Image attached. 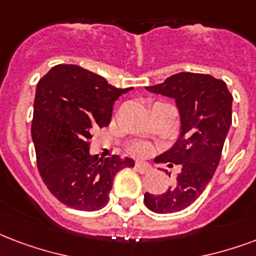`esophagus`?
Wrapping results in <instances>:
<instances>
[{
  "mask_svg": "<svg viewBox=\"0 0 256 256\" xmlns=\"http://www.w3.org/2000/svg\"><path fill=\"white\" fill-rule=\"evenodd\" d=\"M136 170L142 173V174H145V173H149L152 170V168L148 165V164H144V162H136Z\"/></svg>",
  "mask_w": 256,
  "mask_h": 256,
  "instance_id": "obj_1",
  "label": "esophagus"
}]
</instances>
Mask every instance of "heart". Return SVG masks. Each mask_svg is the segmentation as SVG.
<instances>
[{
  "label": "heart",
  "mask_w": 256,
  "mask_h": 256,
  "mask_svg": "<svg viewBox=\"0 0 256 256\" xmlns=\"http://www.w3.org/2000/svg\"><path fill=\"white\" fill-rule=\"evenodd\" d=\"M132 152L134 154H138V156H148L152 152V148L145 142H136L132 146Z\"/></svg>",
  "instance_id": "1"
}]
</instances>
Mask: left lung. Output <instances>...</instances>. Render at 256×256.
<instances>
[{
	"label": "left lung",
	"instance_id": "left-lung-1",
	"mask_svg": "<svg viewBox=\"0 0 256 256\" xmlns=\"http://www.w3.org/2000/svg\"><path fill=\"white\" fill-rule=\"evenodd\" d=\"M146 90L173 98L180 111V138L160 156L162 162L181 165L180 174L165 193L144 196L150 210L173 214L196 202L214 177L232 124V95L222 79L192 72L176 74Z\"/></svg>",
	"mask_w": 256,
	"mask_h": 256
}]
</instances>
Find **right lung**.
<instances>
[{
    "label": "right lung",
    "instance_id": "right-lung-1",
    "mask_svg": "<svg viewBox=\"0 0 256 256\" xmlns=\"http://www.w3.org/2000/svg\"><path fill=\"white\" fill-rule=\"evenodd\" d=\"M128 90L75 64L54 66L37 83L32 120L37 168L50 192L70 208H103L115 174L134 166L128 157L90 154L92 130L108 126L114 102Z\"/></svg>",
    "mask_w": 256,
    "mask_h": 256
}]
</instances>
